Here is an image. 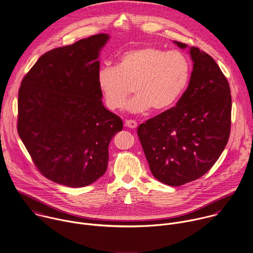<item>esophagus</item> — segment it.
I'll list each match as a JSON object with an SVG mask.
<instances>
[{"label": "esophagus", "instance_id": "obj_1", "mask_svg": "<svg viewBox=\"0 0 253 253\" xmlns=\"http://www.w3.org/2000/svg\"><path fill=\"white\" fill-rule=\"evenodd\" d=\"M125 126L128 127V128H131V129H135L137 127V122L135 120H126L125 121Z\"/></svg>", "mask_w": 253, "mask_h": 253}]
</instances>
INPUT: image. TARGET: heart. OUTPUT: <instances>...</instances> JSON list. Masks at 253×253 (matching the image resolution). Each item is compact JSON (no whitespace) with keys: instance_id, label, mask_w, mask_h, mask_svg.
Masks as SVG:
<instances>
[{"instance_id":"1","label":"heart","mask_w":253,"mask_h":253,"mask_svg":"<svg viewBox=\"0 0 253 253\" xmlns=\"http://www.w3.org/2000/svg\"><path fill=\"white\" fill-rule=\"evenodd\" d=\"M191 70V61L184 52L145 45L124 51L116 66L101 67L97 82L109 110L122 108L133 87L136 95L125 106L129 112L145 113L151 108L162 112L173 107L184 94Z\"/></svg>"}]
</instances>
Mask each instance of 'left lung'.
<instances>
[{
  "mask_svg": "<svg viewBox=\"0 0 253 253\" xmlns=\"http://www.w3.org/2000/svg\"><path fill=\"white\" fill-rule=\"evenodd\" d=\"M190 53L194 69L177 105L148 119L137 130L151 173L173 187L210 171L230 134L231 95L226 77L204 50L192 46Z\"/></svg>",
  "mask_w": 253,
  "mask_h": 253,
  "instance_id": "obj_1",
  "label": "left lung"
}]
</instances>
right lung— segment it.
I'll use <instances>...</instances> for the list:
<instances>
[{"mask_svg":"<svg viewBox=\"0 0 253 253\" xmlns=\"http://www.w3.org/2000/svg\"><path fill=\"white\" fill-rule=\"evenodd\" d=\"M108 39L99 34L53 48L21 82L18 133L38 171L56 184L80 188L103 176L109 143L123 128L103 106L97 82Z\"/></svg>","mask_w":253,"mask_h":253,"instance_id":"add662e5","label":"right lung"}]
</instances>
